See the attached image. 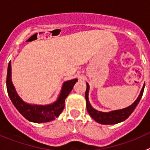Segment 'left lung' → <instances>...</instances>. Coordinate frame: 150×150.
I'll use <instances>...</instances> for the list:
<instances>
[{"instance_id": "left-lung-1", "label": "left lung", "mask_w": 150, "mask_h": 150, "mask_svg": "<svg viewBox=\"0 0 150 150\" xmlns=\"http://www.w3.org/2000/svg\"><path fill=\"white\" fill-rule=\"evenodd\" d=\"M144 87H145V84L144 85L142 89L140 91V93L139 95L138 98H137V100H135L131 106L126 107V108H124V109L117 110H113L108 112H104L98 111L97 110L94 109L93 107H91V104H90L88 97V91H89V86L86 83V90L85 97H86V100L87 111H88L90 116H91V117L94 119L97 122L100 123V124L114 125L121 122H123L124 120L128 119L130 116V115L132 114L133 111L134 110L137 105L140 102V99L142 98Z\"/></svg>"}]
</instances>
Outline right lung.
<instances>
[{
	"instance_id": "1",
	"label": "right lung",
	"mask_w": 150,
	"mask_h": 150,
	"mask_svg": "<svg viewBox=\"0 0 150 150\" xmlns=\"http://www.w3.org/2000/svg\"><path fill=\"white\" fill-rule=\"evenodd\" d=\"M74 79L64 83L62 91L56 101L48 105L29 104L24 102L16 93L11 80V62H9L6 75V89L10 100L18 112L28 121L36 123H43L54 120L61 114L64 108V101L71 90L77 82Z\"/></svg>"
}]
</instances>
